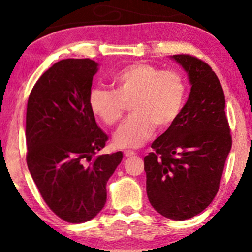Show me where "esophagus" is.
Instances as JSON below:
<instances>
[{
  "label": "esophagus",
  "instance_id": "esophagus-1",
  "mask_svg": "<svg viewBox=\"0 0 252 252\" xmlns=\"http://www.w3.org/2000/svg\"><path fill=\"white\" fill-rule=\"evenodd\" d=\"M135 154H136L135 151H133V150H125V151H124V155H125L126 157H132Z\"/></svg>",
  "mask_w": 252,
  "mask_h": 252
}]
</instances>
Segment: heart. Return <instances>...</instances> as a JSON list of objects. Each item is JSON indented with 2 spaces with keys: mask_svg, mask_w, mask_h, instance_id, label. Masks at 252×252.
<instances>
[{
  "mask_svg": "<svg viewBox=\"0 0 252 252\" xmlns=\"http://www.w3.org/2000/svg\"><path fill=\"white\" fill-rule=\"evenodd\" d=\"M115 91L94 88L89 94L92 112L106 126L122 119L130 102L128 117L113 136L118 148H139L156 128L177 122L188 95L186 78L178 71H161L155 65L136 62L120 68L112 77Z\"/></svg>",
  "mask_w": 252,
  "mask_h": 252,
  "instance_id": "1",
  "label": "heart"
}]
</instances>
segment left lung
Wrapping results in <instances>:
<instances>
[{"instance_id":"1","label":"left lung","mask_w":252,"mask_h":252,"mask_svg":"<svg viewBox=\"0 0 252 252\" xmlns=\"http://www.w3.org/2000/svg\"><path fill=\"white\" fill-rule=\"evenodd\" d=\"M188 73V101L173 125L144 157L147 194L161 216L186 220L208 208L219 189L232 135L225 95L209 64L188 54L173 55Z\"/></svg>"}]
</instances>
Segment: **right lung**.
I'll use <instances>...</instances> for the list:
<instances>
[{
	"mask_svg": "<svg viewBox=\"0 0 252 252\" xmlns=\"http://www.w3.org/2000/svg\"><path fill=\"white\" fill-rule=\"evenodd\" d=\"M97 63L89 58L57 62L31 92L26 111V161L43 201L67 222L94 218L106 202V182L122 151L94 155L109 137L89 106Z\"/></svg>",
	"mask_w": 252,
	"mask_h": 252,
	"instance_id": "right-lung-1",
	"label": "right lung"
}]
</instances>
